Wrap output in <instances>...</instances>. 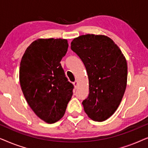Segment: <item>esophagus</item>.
I'll use <instances>...</instances> for the list:
<instances>
[{
    "instance_id": "1",
    "label": "esophagus",
    "mask_w": 148,
    "mask_h": 148,
    "mask_svg": "<svg viewBox=\"0 0 148 148\" xmlns=\"http://www.w3.org/2000/svg\"><path fill=\"white\" fill-rule=\"evenodd\" d=\"M73 85H74V87L75 88H77V81H75V82H73Z\"/></svg>"
}]
</instances>
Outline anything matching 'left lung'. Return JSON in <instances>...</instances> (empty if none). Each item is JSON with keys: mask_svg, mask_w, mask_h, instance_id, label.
<instances>
[{"mask_svg": "<svg viewBox=\"0 0 148 148\" xmlns=\"http://www.w3.org/2000/svg\"><path fill=\"white\" fill-rule=\"evenodd\" d=\"M71 49L81 58L89 79V95L83 101L90 119L102 122L110 117L127 86V64L116 44L107 36L86 34L75 38Z\"/></svg>", "mask_w": 148, "mask_h": 148, "instance_id": "1", "label": "left lung"}]
</instances>
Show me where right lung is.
<instances>
[{
	"label": "right lung",
	"instance_id": "right-lung-1",
	"mask_svg": "<svg viewBox=\"0 0 148 148\" xmlns=\"http://www.w3.org/2000/svg\"><path fill=\"white\" fill-rule=\"evenodd\" d=\"M68 46L64 39H38L28 46L20 63L24 96L35 114L48 123L63 116L73 94V85L60 63Z\"/></svg>",
	"mask_w": 148,
	"mask_h": 148
}]
</instances>
